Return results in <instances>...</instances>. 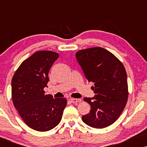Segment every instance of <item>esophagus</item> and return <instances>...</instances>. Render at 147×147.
Instances as JSON below:
<instances>
[{
	"mask_svg": "<svg viewBox=\"0 0 147 147\" xmlns=\"http://www.w3.org/2000/svg\"><path fill=\"white\" fill-rule=\"evenodd\" d=\"M70 101H71L72 103L74 104H78L80 103V102H81V99H80V98H71V99H70Z\"/></svg>",
	"mask_w": 147,
	"mask_h": 147,
	"instance_id": "34e87169",
	"label": "esophagus"
}]
</instances>
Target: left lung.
<instances>
[{"label":"left lung","mask_w":147,"mask_h":147,"mask_svg":"<svg viewBox=\"0 0 147 147\" xmlns=\"http://www.w3.org/2000/svg\"><path fill=\"white\" fill-rule=\"evenodd\" d=\"M76 57L95 96L84 98L90 104L89 113L82 120L95 128L109 126L116 121L125 108L128 90L126 69L111 52L102 47H92L76 52Z\"/></svg>","instance_id":"1"}]
</instances>
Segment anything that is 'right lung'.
<instances>
[{"label": "right lung", "instance_id": "obj_1", "mask_svg": "<svg viewBox=\"0 0 147 147\" xmlns=\"http://www.w3.org/2000/svg\"><path fill=\"white\" fill-rule=\"evenodd\" d=\"M58 57L59 54L51 51L35 52L22 62L12 78L14 106L25 123L37 131L55 127L67 105L65 98H53L44 91L50 68Z\"/></svg>", "mask_w": 147, "mask_h": 147}]
</instances>
